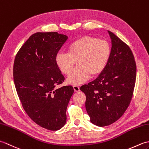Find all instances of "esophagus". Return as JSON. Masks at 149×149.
Masks as SVG:
<instances>
[{
	"label": "esophagus",
	"instance_id": "1",
	"mask_svg": "<svg viewBox=\"0 0 149 149\" xmlns=\"http://www.w3.org/2000/svg\"><path fill=\"white\" fill-rule=\"evenodd\" d=\"M73 88H74V91H76V92H78V91H80V88L77 85H74V86H73Z\"/></svg>",
	"mask_w": 149,
	"mask_h": 149
}]
</instances>
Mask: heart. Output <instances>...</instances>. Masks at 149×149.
I'll use <instances>...</instances> for the list:
<instances>
[{
    "label": "heart",
    "mask_w": 149,
    "mask_h": 149,
    "mask_svg": "<svg viewBox=\"0 0 149 149\" xmlns=\"http://www.w3.org/2000/svg\"><path fill=\"white\" fill-rule=\"evenodd\" d=\"M111 55L108 42L91 36H84L68 45L67 53L56 54L57 67L65 75H68L76 62L77 67L72 71L66 81L70 84L79 85L95 77L105 69Z\"/></svg>",
    "instance_id": "b5f03b06"
}]
</instances>
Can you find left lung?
Instances as JSON below:
<instances>
[{
	"instance_id": "obj_1",
	"label": "left lung",
	"mask_w": 149,
	"mask_h": 149,
	"mask_svg": "<svg viewBox=\"0 0 149 149\" xmlns=\"http://www.w3.org/2000/svg\"><path fill=\"white\" fill-rule=\"evenodd\" d=\"M111 49L105 69L80 90L86 95V111L91 122L99 127L111 125L127 109L132 99L136 65L129 47L109 31Z\"/></svg>"
}]
</instances>
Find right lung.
Wrapping results in <instances>:
<instances>
[{
  "instance_id": "add662e5",
  "label": "right lung",
  "mask_w": 149,
  "mask_h": 149,
  "mask_svg": "<svg viewBox=\"0 0 149 149\" xmlns=\"http://www.w3.org/2000/svg\"><path fill=\"white\" fill-rule=\"evenodd\" d=\"M68 39L57 32L36 33L18 50L13 65L16 90L25 111L36 124L58 131L66 121V108L74 88L56 89L65 77L55 58Z\"/></svg>"
}]
</instances>
